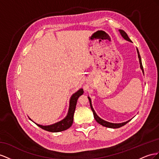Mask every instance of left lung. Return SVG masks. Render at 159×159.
Instances as JSON below:
<instances>
[{"label": "left lung", "instance_id": "obj_1", "mask_svg": "<svg viewBox=\"0 0 159 159\" xmlns=\"http://www.w3.org/2000/svg\"><path fill=\"white\" fill-rule=\"evenodd\" d=\"M119 31L120 32V33L121 34V36L122 37H123L124 39H125L126 40H127V41H129V42H132L131 41V40L129 38L127 34H126L124 30H119ZM137 53H138V57H139V62H140V69H141L143 74H144V70H143V65H142V61H141V58H140V54H139V50L138 48H137ZM88 98L89 100V102H90V108H91V110L93 112V115H94V119L96 120V121L98 122V123H99L100 125H101L104 126H106V127H108V128H112V129H117V128H120L121 127V126H124L125 125H126V123H127L128 122H129L130 120H128V121H126V122H121V123H112V122H107L105 120H103L102 119H101L97 115V113L95 112L94 108L92 106V102H91V99H90V98L89 97H88Z\"/></svg>", "mask_w": 159, "mask_h": 159}]
</instances>
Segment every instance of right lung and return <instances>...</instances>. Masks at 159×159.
Instances as JSON below:
<instances>
[{
	"instance_id": "obj_1",
	"label": "right lung",
	"mask_w": 159,
	"mask_h": 159,
	"mask_svg": "<svg viewBox=\"0 0 159 159\" xmlns=\"http://www.w3.org/2000/svg\"><path fill=\"white\" fill-rule=\"evenodd\" d=\"M83 93H84L83 89H80L78 91H76L75 93H74L72 95L69 101V111H68L67 115L66 116L65 119H63L61 121L56 122V123H54L52 125H46V126L39 125L37 123H36V122H34V123L41 129L52 133L61 132V131L65 130L68 129H69L72 126V122H73V116H74V113H75V108L76 105L77 100H78L80 96H81V95L83 94ZM30 120L31 119H30Z\"/></svg>"
}]
</instances>
